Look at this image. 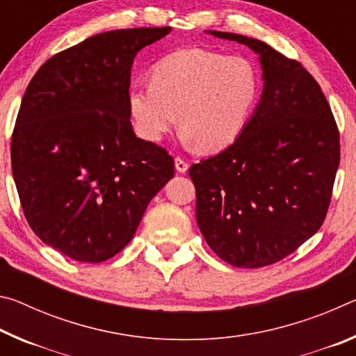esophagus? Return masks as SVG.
<instances>
[{
    "mask_svg": "<svg viewBox=\"0 0 356 356\" xmlns=\"http://www.w3.org/2000/svg\"><path fill=\"white\" fill-rule=\"evenodd\" d=\"M174 163H176V170L180 174H185L186 171H188V163H186L184 159H180V156H177V159L174 160Z\"/></svg>",
    "mask_w": 356,
    "mask_h": 356,
    "instance_id": "obj_1",
    "label": "esophagus"
}]
</instances>
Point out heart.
Returning a JSON list of instances; mask_svg holds the SVG:
<instances>
[{
    "mask_svg": "<svg viewBox=\"0 0 356 356\" xmlns=\"http://www.w3.org/2000/svg\"><path fill=\"white\" fill-rule=\"evenodd\" d=\"M257 91V74L248 59L182 48L160 59L150 70V83L131 86L127 100L141 140L159 143L179 122L186 146L212 152L240 135Z\"/></svg>",
    "mask_w": 356,
    "mask_h": 356,
    "instance_id": "obj_1",
    "label": "heart"
}]
</instances>
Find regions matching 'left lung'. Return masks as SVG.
I'll use <instances>...</instances> for the list:
<instances>
[{"label": "left lung", "mask_w": 356, "mask_h": 356, "mask_svg": "<svg viewBox=\"0 0 356 356\" xmlns=\"http://www.w3.org/2000/svg\"><path fill=\"white\" fill-rule=\"evenodd\" d=\"M206 33L251 48L264 88L236 141L190 168L196 221L222 261L264 267L322 226L339 166V131L321 86L300 63L262 40Z\"/></svg>", "instance_id": "obj_1"}]
</instances>
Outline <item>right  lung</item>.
I'll return each instance as SVG.
<instances>
[{
    "instance_id": "obj_1",
    "label": "right lung",
    "mask_w": 356,
    "mask_h": 356,
    "mask_svg": "<svg viewBox=\"0 0 356 356\" xmlns=\"http://www.w3.org/2000/svg\"><path fill=\"white\" fill-rule=\"evenodd\" d=\"M170 33L95 34L51 56L28 84L12 176L35 236L64 256L97 264L118 254L174 177L172 156L136 138L127 100L135 56Z\"/></svg>"
}]
</instances>
